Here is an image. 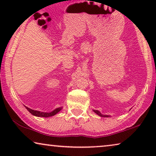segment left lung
<instances>
[{
	"instance_id": "obj_1",
	"label": "left lung",
	"mask_w": 156,
	"mask_h": 156,
	"mask_svg": "<svg viewBox=\"0 0 156 156\" xmlns=\"http://www.w3.org/2000/svg\"><path fill=\"white\" fill-rule=\"evenodd\" d=\"M94 112L96 113V114H98V115H100V117H106V118H107V117H110V115H103V114H102L101 113H100L99 111H98V110H93Z\"/></svg>"
}]
</instances>
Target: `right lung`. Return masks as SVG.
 <instances>
[{"label": "right lung", "instance_id": "right-lung-1", "mask_svg": "<svg viewBox=\"0 0 156 156\" xmlns=\"http://www.w3.org/2000/svg\"><path fill=\"white\" fill-rule=\"evenodd\" d=\"M25 108L27 109L28 112L30 113H31L33 115L37 116V117H44V118L51 117V116L56 115V113H58L62 109V107H61L56 108V109H55L54 111H52L51 112H39V111L31 109L30 108H28L27 107H25Z\"/></svg>", "mask_w": 156, "mask_h": 156}]
</instances>
